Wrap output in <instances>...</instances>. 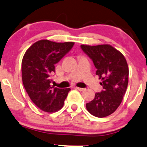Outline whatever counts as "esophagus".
I'll list each match as a JSON object with an SVG mask.
<instances>
[{"mask_svg": "<svg viewBox=\"0 0 147 147\" xmlns=\"http://www.w3.org/2000/svg\"><path fill=\"white\" fill-rule=\"evenodd\" d=\"M76 89H77V90H78V91H84V90H85V88H80V87H76Z\"/></svg>", "mask_w": 147, "mask_h": 147, "instance_id": "34e87169", "label": "esophagus"}]
</instances>
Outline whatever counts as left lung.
<instances>
[{
	"mask_svg": "<svg viewBox=\"0 0 147 147\" xmlns=\"http://www.w3.org/2000/svg\"><path fill=\"white\" fill-rule=\"evenodd\" d=\"M83 51L93 61L96 74L104 90L96 93L94 99L86 104L93 116L103 118L113 114L122 101L129 80V67L123 55L109 44L81 45Z\"/></svg>",
	"mask_w": 147,
	"mask_h": 147,
	"instance_id": "left-lung-1",
	"label": "left lung"
}]
</instances>
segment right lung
Instances as JSON below:
<instances>
[{
	"label": "right lung",
	"instance_id": "1",
	"mask_svg": "<svg viewBox=\"0 0 147 147\" xmlns=\"http://www.w3.org/2000/svg\"><path fill=\"white\" fill-rule=\"evenodd\" d=\"M74 42L56 43L40 40L25 53L22 60L24 88L33 104L45 112H56L63 107L70 88L51 86V74L57 63L74 46Z\"/></svg>",
	"mask_w": 147,
	"mask_h": 147
}]
</instances>
